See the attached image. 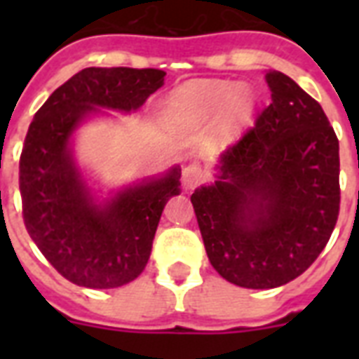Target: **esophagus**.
Wrapping results in <instances>:
<instances>
[{
    "label": "esophagus",
    "mask_w": 359,
    "mask_h": 359,
    "mask_svg": "<svg viewBox=\"0 0 359 359\" xmlns=\"http://www.w3.org/2000/svg\"><path fill=\"white\" fill-rule=\"evenodd\" d=\"M203 180H205V171L199 163H190L182 169V184H184L186 190L196 188L197 184H201Z\"/></svg>",
    "instance_id": "obj_1"
}]
</instances>
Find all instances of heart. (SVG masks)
I'll return each instance as SVG.
<instances>
[{
  "mask_svg": "<svg viewBox=\"0 0 359 359\" xmlns=\"http://www.w3.org/2000/svg\"><path fill=\"white\" fill-rule=\"evenodd\" d=\"M231 104V111L236 121H244L251 115L253 97L245 89H236L231 83H188L171 95L168 102V117L173 123H191L218 115Z\"/></svg>",
  "mask_w": 359,
  "mask_h": 359,
  "instance_id": "obj_1",
  "label": "heart"
}]
</instances>
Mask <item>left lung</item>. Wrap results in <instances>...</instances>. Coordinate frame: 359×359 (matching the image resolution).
Returning <instances> with one entry per match:
<instances>
[{"label":"left lung","instance_id":"1","mask_svg":"<svg viewBox=\"0 0 359 359\" xmlns=\"http://www.w3.org/2000/svg\"><path fill=\"white\" fill-rule=\"evenodd\" d=\"M272 102L191 194L208 261L229 283L273 289L311 266L339 216V140L320 104L278 70Z\"/></svg>","mask_w":359,"mask_h":359}]
</instances>
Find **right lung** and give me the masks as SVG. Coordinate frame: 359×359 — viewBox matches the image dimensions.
I'll return each mask as SVG.
<instances>
[{"label": "right lung", "instance_id": "obj_1", "mask_svg": "<svg viewBox=\"0 0 359 359\" xmlns=\"http://www.w3.org/2000/svg\"><path fill=\"white\" fill-rule=\"evenodd\" d=\"M158 69L80 70L50 95L31 121L20 154L25 229L65 279L87 289H115L147 266L169 197L180 194V171L143 180L97 203L76 168L70 137L100 109L135 111L163 86Z\"/></svg>", "mask_w": 359, "mask_h": 359}]
</instances>
